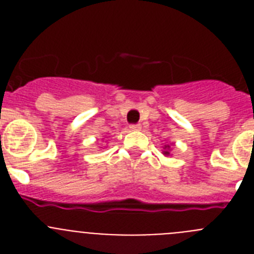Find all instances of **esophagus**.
<instances>
[{
	"mask_svg": "<svg viewBox=\"0 0 254 254\" xmlns=\"http://www.w3.org/2000/svg\"><path fill=\"white\" fill-rule=\"evenodd\" d=\"M141 128V125H131L129 126V129H132V131H137V129Z\"/></svg>",
	"mask_w": 254,
	"mask_h": 254,
	"instance_id": "34e87169",
	"label": "esophagus"
}]
</instances>
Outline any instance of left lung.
Instances as JSON below:
<instances>
[{"label":"left lung","instance_id":"obj_1","mask_svg":"<svg viewBox=\"0 0 254 254\" xmlns=\"http://www.w3.org/2000/svg\"><path fill=\"white\" fill-rule=\"evenodd\" d=\"M163 154L165 155V156H169V155H170V145H169V143H168V145H164Z\"/></svg>","mask_w":254,"mask_h":254}]
</instances>
